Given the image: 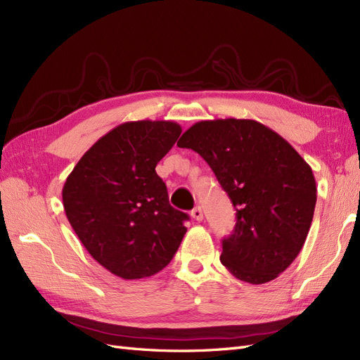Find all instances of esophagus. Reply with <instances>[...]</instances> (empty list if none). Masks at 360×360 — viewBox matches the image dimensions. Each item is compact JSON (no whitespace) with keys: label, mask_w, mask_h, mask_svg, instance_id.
<instances>
[{"label":"esophagus","mask_w":360,"mask_h":360,"mask_svg":"<svg viewBox=\"0 0 360 360\" xmlns=\"http://www.w3.org/2000/svg\"><path fill=\"white\" fill-rule=\"evenodd\" d=\"M191 216L195 221H202V210L201 207H195V209L191 212Z\"/></svg>","instance_id":"1"}]
</instances>
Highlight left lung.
<instances>
[{"label":"left lung","mask_w":360,"mask_h":360,"mask_svg":"<svg viewBox=\"0 0 360 360\" xmlns=\"http://www.w3.org/2000/svg\"><path fill=\"white\" fill-rule=\"evenodd\" d=\"M177 146L209 163L236 207L234 231L222 240V264L249 284L278 278L309 233L317 202L311 167L255 120H204L189 127Z\"/></svg>","instance_id":"left-lung-1"}]
</instances>
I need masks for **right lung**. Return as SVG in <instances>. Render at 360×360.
<instances>
[{"mask_svg":"<svg viewBox=\"0 0 360 360\" xmlns=\"http://www.w3.org/2000/svg\"><path fill=\"white\" fill-rule=\"evenodd\" d=\"M180 124L139 120L118 124L85 151L63 186V205L89 254L123 279L167 267L186 234V213L168 201L158 162Z\"/></svg>","mask_w":360,"mask_h":360,"instance_id":"1","label":"right lung"}]
</instances>
